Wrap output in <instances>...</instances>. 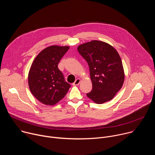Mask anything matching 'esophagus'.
<instances>
[{
    "instance_id": "1",
    "label": "esophagus",
    "mask_w": 155,
    "mask_h": 155,
    "mask_svg": "<svg viewBox=\"0 0 155 155\" xmlns=\"http://www.w3.org/2000/svg\"><path fill=\"white\" fill-rule=\"evenodd\" d=\"M80 83V78H77L73 83H72V85L73 86H77V85H78Z\"/></svg>"
}]
</instances>
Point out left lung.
<instances>
[{
	"instance_id": "1",
	"label": "left lung",
	"mask_w": 155,
	"mask_h": 155,
	"mask_svg": "<svg viewBox=\"0 0 155 155\" xmlns=\"http://www.w3.org/2000/svg\"><path fill=\"white\" fill-rule=\"evenodd\" d=\"M77 50L90 68L93 89L87 96L99 104L112 100L124 80L122 61L117 51L99 40L81 44Z\"/></svg>"
}]
</instances>
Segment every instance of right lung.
I'll use <instances>...</instances> for the list:
<instances>
[{
  "mask_svg": "<svg viewBox=\"0 0 155 155\" xmlns=\"http://www.w3.org/2000/svg\"><path fill=\"white\" fill-rule=\"evenodd\" d=\"M69 48L68 46L48 47L36 56L31 65L28 75L29 89L43 104H56L64 98L71 87L58 67Z\"/></svg>",
  "mask_w": 155,
  "mask_h": 155,
  "instance_id": "obj_1",
  "label": "right lung"
}]
</instances>
